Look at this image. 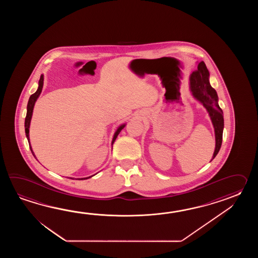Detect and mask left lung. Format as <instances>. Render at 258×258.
Wrapping results in <instances>:
<instances>
[{"instance_id": "left-lung-1", "label": "left lung", "mask_w": 258, "mask_h": 258, "mask_svg": "<svg viewBox=\"0 0 258 258\" xmlns=\"http://www.w3.org/2000/svg\"><path fill=\"white\" fill-rule=\"evenodd\" d=\"M190 89L194 98L198 100L209 112L210 120L214 127L216 147L212 159L219 153L222 144L224 128L223 112L219 106L218 94L209 83V72L204 61L198 62V68L190 76Z\"/></svg>"}]
</instances>
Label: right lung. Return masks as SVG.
<instances>
[{
	"instance_id": "obj_1",
	"label": "right lung",
	"mask_w": 258,
	"mask_h": 258,
	"mask_svg": "<svg viewBox=\"0 0 258 258\" xmlns=\"http://www.w3.org/2000/svg\"><path fill=\"white\" fill-rule=\"evenodd\" d=\"M43 75H41V76H40V78H39V88L37 89V91H36L35 93L32 94V95L30 96L29 99H28V107H27V116H26V119H25V132H26V136H27V138H28V144H29L30 150H31V152L33 154V156L35 158H36V156H35V154H34L32 148H31V146H30V141H29V126H30V121H31L32 114H33L34 105L36 103L37 99H38V98L39 97V95H40L41 91H42V88H43ZM125 125H126V124H125V123H123V124H121V125H120V126L117 128V130H116L115 133H114L113 138H112L111 145H113V143L115 141L116 138L118 137V135H119V134H120V132H121V130L125 127ZM92 176H89V177H87V178H79V179H77V180H87L88 178H91Z\"/></svg>"
}]
</instances>
